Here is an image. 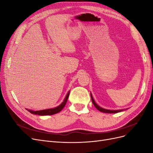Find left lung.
<instances>
[{
	"mask_svg": "<svg viewBox=\"0 0 153 153\" xmlns=\"http://www.w3.org/2000/svg\"><path fill=\"white\" fill-rule=\"evenodd\" d=\"M91 100H92V103H93V105H94L95 107L98 109L99 111H100V112H104V113H109V114H114V113H117V112H122V111L123 110H125L126 109H122V110H107V109H105V108H101V106H100L98 104H96V103L95 102V101L94 100V98L93 97H92V94L91 93Z\"/></svg>",
	"mask_w": 153,
	"mask_h": 153,
	"instance_id": "1",
	"label": "left lung"
}]
</instances>
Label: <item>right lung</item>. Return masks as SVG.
<instances>
[{"instance_id": "1", "label": "right lung", "mask_w": 153, "mask_h": 153, "mask_svg": "<svg viewBox=\"0 0 153 153\" xmlns=\"http://www.w3.org/2000/svg\"><path fill=\"white\" fill-rule=\"evenodd\" d=\"M69 95V91H68V92L67 93L65 98H64V101H62V103L59 105L57 107H55L53 108H48V109H45V110H36V111H34L32 110H30V109H27L26 108V110H27L30 112V113L32 114H36V115H53L57 113H59L61 112V111L62 110V108L65 106L66 102L68 99V97Z\"/></svg>"}]
</instances>
